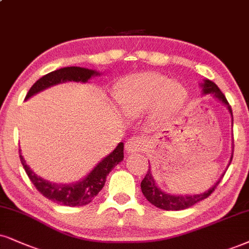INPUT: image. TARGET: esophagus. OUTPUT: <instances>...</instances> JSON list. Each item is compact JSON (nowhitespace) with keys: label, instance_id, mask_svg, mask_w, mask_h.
Returning <instances> with one entry per match:
<instances>
[{"label":"esophagus","instance_id":"34e87169","mask_svg":"<svg viewBox=\"0 0 249 249\" xmlns=\"http://www.w3.org/2000/svg\"><path fill=\"white\" fill-rule=\"evenodd\" d=\"M146 147V140L142 137H133L127 140L125 148H126L127 153H137L142 152Z\"/></svg>","mask_w":249,"mask_h":249}]
</instances>
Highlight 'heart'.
<instances>
[{
	"instance_id": "b5f03b06",
	"label": "heart",
	"mask_w": 249,
	"mask_h": 249,
	"mask_svg": "<svg viewBox=\"0 0 249 249\" xmlns=\"http://www.w3.org/2000/svg\"><path fill=\"white\" fill-rule=\"evenodd\" d=\"M116 99L128 115L142 112L159 101L163 114L174 112L184 105L186 90L178 83L159 73H140L119 83Z\"/></svg>"
}]
</instances>
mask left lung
Returning a JSON list of instances; mask_svg holds the SVG:
<instances>
[{"label":"left lung","mask_w":249,"mask_h":249,"mask_svg":"<svg viewBox=\"0 0 249 249\" xmlns=\"http://www.w3.org/2000/svg\"><path fill=\"white\" fill-rule=\"evenodd\" d=\"M201 87H202L203 94H212V95L215 96L216 99H218L219 101L224 103V105L228 107L232 117V124H233V116H232L231 106L229 105L228 100H226L224 94L221 92L218 86H217L215 83H213L212 80L206 79L203 81V84H201ZM232 157H233V152H232L231 159H230V163L232 161ZM223 177H224V175H222V177L218 179V181H216V184L213 185L212 188H209L208 191L204 192V193L194 195H170L168 193H165V192H163L161 188L156 186L152 171H150V169H148L146 176H144L142 181H141V191H142L144 197H146L150 203L157 207V208L163 210H182L190 208V207L194 206L195 203L207 199V197L215 191V188L218 186V184L221 182V179Z\"/></svg>","instance_id":"left-lung-1"}]
</instances>
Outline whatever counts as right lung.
I'll return each instance as SVG.
<instances>
[{
	"label": "right lung",
	"instance_id": "add662e5",
	"mask_svg": "<svg viewBox=\"0 0 249 249\" xmlns=\"http://www.w3.org/2000/svg\"><path fill=\"white\" fill-rule=\"evenodd\" d=\"M97 74L100 73L95 70H89V69L79 67L58 69V70L50 72V73L40 78L30 88L25 100L30 99L34 94L39 93L50 86H54V85L65 83V81H77V83L81 81V83H86L93 75ZM19 157L21 164H23L30 180L32 181V184L43 196L53 201V202L62 204V206H85V204L92 202V200L105 186L107 176L109 175V172L119 162L123 161V159H124V143H118V146L115 148L114 152H111L108 156L105 157L86 177L81 179L80 181L74 182V184H56V182L46 180V179L36 176L30 169V166L25 162L24 157L21 156L20 149Z\"/></svg>",
	"mask_w": 249,
	"mask_h": 249
}]
</instances>
